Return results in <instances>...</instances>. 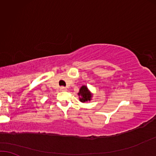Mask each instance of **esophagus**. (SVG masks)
<instances>
[{"label": "esophagus", "mask_w": 156, "mask_h": 156, "mask_svg": "<svg viewBox=\"0 0 156 156\" xmlns=\"http://www.w3.org/2000/svg\"><path fill=\"white\" fill-rule=\"evenodd\" d=\"M60 90H61V91H66V90H67V88H65V87L62 86V87H61V88H60Z\"/></svg>", "instance_id": "34e87169"}]
</instances>
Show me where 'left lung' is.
<instances>
[{"label": "left lung", "instance_id": "1", "mask_svg": "<svg viewBox=\"0 0 156 156\" xmlns=\"http://www.w3.org/2000/svg\"><path fill=\"white\" fill-rule=\"evenodd\" d=\"M78 95L79 96L80 101L82 103L88 102V101H91V98H92L93 96V94L89 90V89L86 86H83L80 88L79 92L78 93Z\"/></svg>", "mask_w": 156, "mask_h": 156}]
</instances>
